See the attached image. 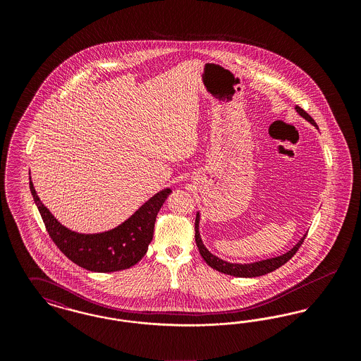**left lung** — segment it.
I'll use <instances>...</instances> for the list:
<instances>
[{
	"mask_svg": "<svg viewBox=\"0 0 361 361\" xmlns=\"http://www.w3.org/2000/svg\"><path fill=\"white\" fill-rule=\"evenodd\" d=\"M295 109H296V112L300 116H303L306 121H309L311 124H314L317 127L314 119L310 116L305 109H302L298 105L295 106ZM199 221H200V216L197 214L196 215V221H195V240H196V245L199 247V252H200L202 257H203V259L206 261L211 268H214V269H216V271H219L222 274H226V275L235 276V277H257V276L267 275L269 272H274L277 268H280L281 265H284L287 261H290L293 257V255L299 250V247L302 246L303 240L306 238V235H305L302 240H299L292 247L290 252H287L283 256L269 258V259H262V261H257V262H253V264H231V262H227V261H224V259L211 255L207 250L204 243L202 242V238H200Z\"/></svg>",
	"mask_w": 361,
	"mask_h": 361,
	"instance_id": "8db88e82",
	"label": "left lung"
}]
</instances>
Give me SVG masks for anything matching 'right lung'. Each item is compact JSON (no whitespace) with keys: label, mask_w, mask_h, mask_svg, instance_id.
<instances>
[{"label":"right lung","mask_w":361,"mask_h":361,"mask_svg":"<svg viewBox=\"0 0 361 361\" xmlns=\"http://www.w3.org/2000/svg\"><path fill=\"white\" fill-rule=\"evenodd\" d=\"M30 189L47 233L59 250L78 267L102 274L128 269L142 259L153 240L157 214L172 192L166 188L155 193L131 218L109 231L80 234L52 216L36 195L31 180Z\"/></svg>","instance_id":"1"}]
</instances>
